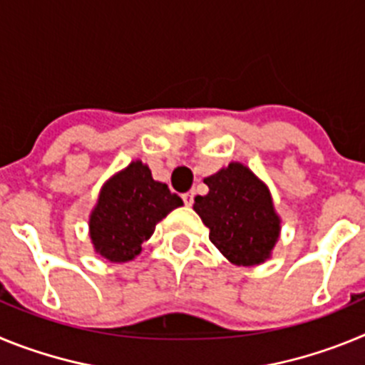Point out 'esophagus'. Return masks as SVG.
I'll return each mask as SVG.
<instances>
[{
    "mask_svg": "<svg viewBox=\"0 0 365 365\" xmlns=\"http://www.w3.org/2000/svg\"><path fill=\"white\" fill-rule=\"evenodd\" d=\"M182 201H185L186 206H192L193 205V192L182 193Z\"/></svg>",
    "mask_w": 365,
    "mask_h": 365,
    "instance_id": "34e87169",
    "label": "esophagus"
}]
</instances>
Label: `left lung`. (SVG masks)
<instances>
[{"instance_id":"1","label":"left lung","mask_w":365,"mask_h":365,"mask_svg":"<svg viewBox=\"0 0 365 365\" xmlns=\"http://www.w3.org/2000/svg\"><path fill=\"white\" fill-rule=\"evenodd\" d=\"M206 195H197L193 210L210 228V241L235 265H257L270 256L279 235V219L270 192L240 163L206 177Z\"/></svg>"}]
</instances>
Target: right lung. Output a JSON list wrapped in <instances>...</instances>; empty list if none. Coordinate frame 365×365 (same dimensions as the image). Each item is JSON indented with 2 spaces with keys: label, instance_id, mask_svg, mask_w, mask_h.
<instances>
[{
  "label": "right lung",
  "instance_id": "right-lung-1",
  "mask_svg": "<svg viewBox=\"0 0 365 365\" xmlns=\"http://www.w3.org/2000/svg\"><path fill=\"white\" fill-rule=\"evenodd\" d=\"M182 205L177 193L151 177L140 160L108 180L89 219L96 252L109 261L133 259L151 237L155 225Z\"/></svg>",
  "mask_w": 365,
  "mask_h": 365
}]
</instances>
